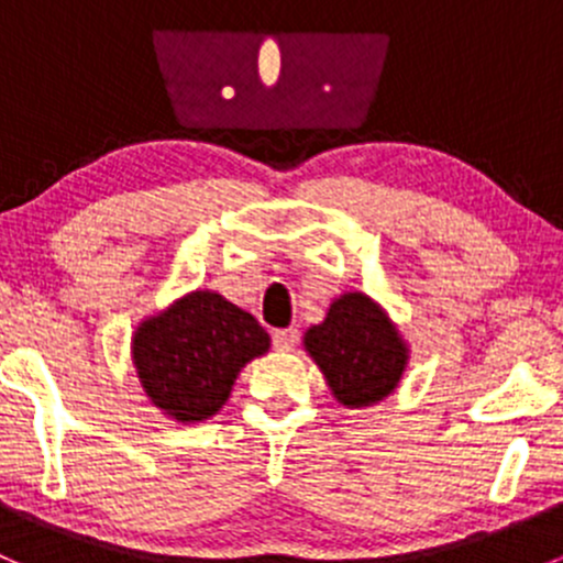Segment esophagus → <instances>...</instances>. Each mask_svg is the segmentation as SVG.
<instances>
[{
  "instance_id": "34e87169",
  "label": "esophagus",
  "mask_w": 563,
  "mask_h": 563,
  "mask_svg": "<svg viewBox=\"0 0 563 563\" xmlns=\"http://www.w3.org/2000/svg\"><path fill=\"white\" fill-rule=\"evenodd\" d=\"M272 340H275V349H280V351H291L294 345H297V340H299V332L294 327H288V329H277L275 334H272Z\"/></svg>"
}]
</instances>
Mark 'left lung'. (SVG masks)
<instances>
[{
	"instance_id": "left-lung-1",
	"label": "left lung",
	"mask_w": 563,
	"mask_h": 563,
	"mask_svg": "<svg viewBox=\"0 0 563 563\" xmlns=\"http://www.w3.org/2000/svg\"><path fill=\"white\" fill-rule=\"evenodd\" d=\"M302 345L334 400L345 408L387 400L411 360V345L397 323L365 291L334 297L323 321L305 329Z\"/></svg>"
}]
</instances>
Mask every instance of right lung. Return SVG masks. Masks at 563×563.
Wrapping results in <instances>:
<instances>
[{
	"label": "right lung",
	"instance_id": "right-lung-1",
	"mask_svg": "<svg viewBox=\"0 0 563 563\" xmlns=\"http://www.w3.org/2000/svg\"><path fill=\"white\" fill-rule=\"evenodd\" d=\"M269 345L247 310L212 288H196L135 327L130 360L157 411L196 424L225 406L242 367Z\"/></svg>",
	"mask_w": 563,
	"mask_h": 563
}]
</instances>
